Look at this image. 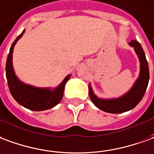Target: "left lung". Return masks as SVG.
Returning a JSON list of instances; mask_svg holds the SVG:
<instances>
[{
    "label": "left lung",
    "mask_w": 154,
    "mask_h": 154,
    "mask_svg": "<svg viewBox=\"0 0 154 154\" xmlns=\"http://www.w3.org/2000/svg\"><path fill=\"white\" fill-rule=\"evenodd\" d=\"M134 48L140 62V72L136 82L128 92L118 98L102 99L97 97L89 84V96L93 104L101 110L109 113H122L133 109L137 106L144 95L149 81V69L143 49L137 41H131L128 43Z\"/></svg>",
    "instance_id": "obj_1"
}]
</instances>
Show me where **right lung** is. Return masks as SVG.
Wrapping results in <instances>:
<instances>
[{
  "label": "right lung",
  "mask_w": 154,
  "mask_h": 154,
  "mask_svg": "<svg viewBox=\"0 0 154 154\" xmlns=\"http://www.w3.org/2000/svg\"><path fill=\"white\" fill-rule=\"evenodd\" d=\"M21 32L11 47L6 64V76L11 94L14 99L22 107L32 111H44L50 109L57 105L63 97L66 82L69 80L71 74L67 75L62 83L51 90V88H40L26 84L18 79L14 72L12 65V53L17 41L24 34Z\"/></svg>",
  "instance_id": "right-lung-1"
}]
</instances>
